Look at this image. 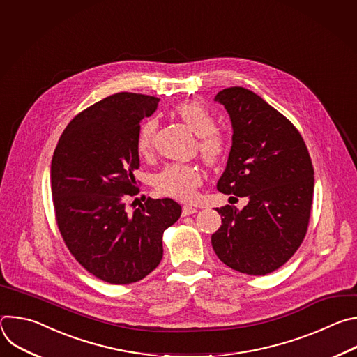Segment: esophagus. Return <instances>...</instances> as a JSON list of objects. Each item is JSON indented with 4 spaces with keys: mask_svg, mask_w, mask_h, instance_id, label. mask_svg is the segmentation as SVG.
<instances>
[{
    "mask_svg": "<svg viewBox=\"0 0 357 357\" xmlns=\"http://www.w3.org/2000/svg\"><path fill=\"white\" fill-rule=\"evenodd\" d=\"M196 212H197V209L193 208V206L185 205V206L182 208V215H183V216H189V215H193V213H196Z\"/></svg>",
    "mask_w": 357,
    "mask_h": 357,
    "instance_id": "esophagus-1",
    "label": "esophagus"
}]
</instances>
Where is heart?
Returning <instances> with one entry per match:
<instances>
[{"label": "heart", "instance_id": "heart-1", "mask_svg": "<svg viewBox=\"0 0 357 357\" xmlns=\"http://www.w3.org/2000/svg\"><path fill=\"white\" fill-rule=\"evenodd\" d=\"M176 114L199 137L202 158L211 165L220 162L226 154V138L216 130L213 114L199 101L179 105ZM157 130V119H148L141 124L137 135V149L139 154L148 155L154 148ZM199 183L200 172L192 165H169L157 176L158 192L179 200L193 199Z\"/></svg>", "mask_w": 357, "mask_h": 357}]
</instances>
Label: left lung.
<instances>
[{
  "mask_svg": "<svg viewBox=\"0 0 357 357\" xmlns=\"http://www.w3.org/2000/svg\"><path fill=\"white\" fill-rule=\"evenodd\" d=\"M233 137L218 190L248 203L216 209V256L230 268L266 275L284 266L307 234L314 197V167L299 131L259 94L244 87L219 91Z\"/></svg>",
  "mask_w": 357,
  "mask_h": 357,
  "instance_id": "left-lung-1",
  "label": "left lung"
}]
</instances>
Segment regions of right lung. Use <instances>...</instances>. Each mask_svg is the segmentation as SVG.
<instances>
[{
  "label": "right lung",
  "instance_id": "1",
  "mask_svg": "<svg viewBox=\"0 0 357 357\" xmlns=\"http://www.w3.org/2000/svg\"><path fill=\"white\" fill-rule=\"evenodd\" d=\"M160 98L116 93L79 113L65 128L50 165L54 208L73 257L94 277L131 284L162 260V234L181 216L169 197H148L128 212L138 193L137 135Z\"/></svg>",
  "mask_w": 357,
  "mask_h": 357
}]
</instances>
